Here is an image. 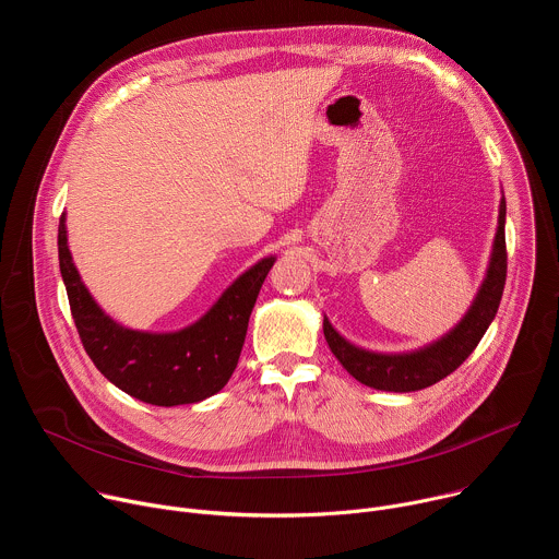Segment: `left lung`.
<instances>
[{"label":"left lung","instance_id":"left-lung-1","mask_svg":"<svg viewBox=\"0 0 559 559\" xmlns=\"http://www.w3.org/2000/svg\"><path fill=\"white\" fill-rule=\"evenodd\" d=\"M504 221H507V201L502 194L500 214H498V229L493 238V252L489 259V267L485 281L477 289L471 307L462 316V321L451 328L438 341L403 354H382L369 352L345 336H341L330 318L325 316L323 332L332 354L338 362L362 384L380 389V391H395L407 393L418 391L425 386L436 384L438 380L447 378L455 371L483 341L485 332L489 330L491 321L498 313L504 281H507V241H504Z\"/></svg>","mask_w":559,"mask_h":559}]
</instances>
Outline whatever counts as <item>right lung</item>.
Here are the masks:
<instances>
[{
    "instance_id": "right-lung-1",
    "label": "right lung",
    "mask_w": 559,
    "mask_h": 559,
    "mask_svg": "<svg viewBox=\"0 0 559 559\" xmlns=\"http://www.w3.org/2000/svg\"><path fill=\"white\" fill-rule=\"evenodd\" d=\"M57 246L70 311L86 354L115 386L156 407L194 405L227 384L257 296L276 261L265 257L246 270L192 325L177 332H141L112 321L84 285L68 250L66 214L59 221Z\"/></svg>"
}]
</instances>
